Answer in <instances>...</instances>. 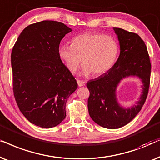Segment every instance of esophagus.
<instances>
[{
	"label": "esophagus",
	"mask_w": 160,
	"mask_h": 160,
	"mask_svg": "<svg viewBox=\"0 0 160 160\" xmlns=\"http://www.w3.org/2000/svg\"><path fill=\"white\" fill-rule=\"evenodd\" d=\"M77 82H78V85L79 87H81V86H84V82L83 81H82V80H77Z\"/></svg>",
	"instance_id": "esophagus-1"
}]
</instances>
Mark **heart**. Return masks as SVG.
I'll list each match as a JSON object with an SVG mask.
<instances>
[{"label": "heart", "instance_id": "b5f03b06", "mask_svg": "<svg viewBox=\"0 0 160 160\" xmlns=\"http://www.w3.org/2000/svg\"><path fill=\"white\" fill-rule=\"evenodd\" d=\"M118 52V44L113 37L94 32L76 36L71 45L61 43L57 49L58 58L72 73L77 71L82 59V74L85 76L107 73L116 63Z\"/></svg>", "mask_w": 160, "mask_h": 160}]
</instances>
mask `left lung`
Masks as SVG:
<instances>
[{
    "label": "left lung",
    "mask_w": 160,
    "mask_h": 160,
    "mask_svg": "<svg viewBox=\"0 0 160 160\" xmlns=\"http://www.w3.org/2000/svg\"><path fill=\"white\" fill-rule=\"evenodd\" d=\"M119 42L118 60L107 73L91 80L88 112L92 120L104 128L114 129L129 123L140 111L150 83L151 63L146 44L138 34L113 28ZM137 77L142 82V93L131 107L123 106L117 98V88L123 78Z\"/></svg>",
    "instance_id": "8db88e82"
}]
</instances>
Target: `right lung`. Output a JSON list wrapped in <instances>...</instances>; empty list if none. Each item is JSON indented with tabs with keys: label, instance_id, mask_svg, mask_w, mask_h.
I'll list each match as a JSON object with an SVG mask.
<instances>
[{
	"label": "right lung",
	"instance_id": "obj_1",
	"mask_svg": "<svg viewBox=\"0 0 160 160\" xmlns=\"http://www.w3.org/2000/svg\"><path fill=\"white\" fill-rule=\"evenodd\" d=\"M72 30L44 20L30 25L12 52L13 90L20 111L30 122L52 128L66 117V104L78 88L76 80L58 58L61 39Z\"/></svg>",
	"mask_w": 160,
	"mask_h": 160
}]
</instances>
